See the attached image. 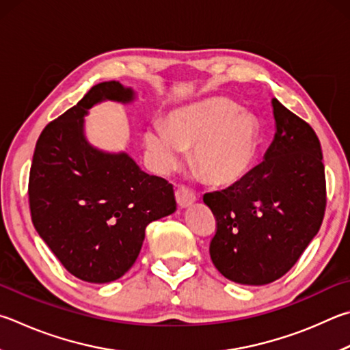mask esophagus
Masks as SVG:
<instances>
[{
    "label": "esophagus",
    "instance_id": "34e87169",
    "mask_svg": "<svg viewBox=\"0 0 350 350\" xmlns=\"http://www.w3.org/2000/svg\"><path fill=\"white\" fill-rule=\"evenodd\" d=\"M176 200H177V205L180 208H187L189 205H193V203L197 200V197L193 191H189L187 187H179L176 189Z\"/></svg>",
    "mask_w": 350,
    "mask_h": 350
}]
</instances>
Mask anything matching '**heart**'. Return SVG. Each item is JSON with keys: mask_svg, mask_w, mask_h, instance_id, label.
<instances>
[{"mask_svg": "<svg viewBox=\"0 0 350 350\" xmlns=\"http://www.w3.org/2000/svg\"><path fill=\"white\" fill-rule=\"evenodd\" d=\"M258 125L232 100L213 96L168 113L165 129L150 125L144 147L159 171H170L182 161V150H194L197 173L213 185H232L243 179L254 162Z\"/></svg>", "mask_w": 350, "mask_h": 350, "instance_id": "b5f03b06", "label": "heart"}]
</instances>
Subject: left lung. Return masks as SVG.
Instances as JSON below:
<instances>
[{
	"label": "left lung",
	"mask_w": 350,
	"mask_h": 350,
	"mask_svg": "<svg viewBox=\"0 0 350 350\" xmlns=\"http://www.w3.org/2000/svg\"><path fill=\"white\" fill-rule=\"evenodd\" d=\"M274 141L263 162L203 196L217 220L209 245L228 280L262 286L284 275L319 232L326 208L321 145L312 126L272 99Z\"/></svg>",
	"instance_id": "8db88e82"
}]
</instances>
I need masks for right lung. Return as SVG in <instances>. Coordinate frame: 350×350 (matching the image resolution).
<instances>
[{
  "label": "right lung",
  "mask_w": 350,
  "mask_h": 350,
  "mask_svg": "<svg viewBox=\"0 0 350 350\" xmlns=\"http://www.w3.org/2000/svg\"><path fill=\"white\" fill-rule=\"evenodd\" d=\"M136 92L100 82L42 130L29 179L31 221L70 274L88 283L122 277L141 252L145 228L176 211L173 185L109 153L85 136L88 110L104 100L131 104Z\"/></svg>",
  "instance_id": "1"
}]
</instances>
